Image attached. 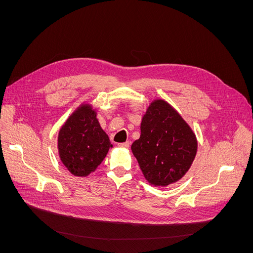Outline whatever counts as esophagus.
<instances>
[{"instance_id": "esophagus-1", "label": "esophagus", "mask_w": 253, "mask_h": 253, "mask_svg": "<svg viewBox=\"0 0 253 253\" xmlns=\"http://www.w3.org/2000/svg\"><path fill=\"white\" fill-rule=\"evenodd\" d=\"M129 145H130V142H129V141L122 142V143H118V147L121 148V149H128Z\"/></svg>"}]
</instances>
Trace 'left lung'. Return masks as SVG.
<instances>
[{
	"instance_id": "left-lung-1",
	"label": "left lung",
	"mask_w": 253,
	"mask_h": 253,
	"mask_svg": "<svg viewBox=\"0 0 253 253\" xmlns=\"http://www.w3.org/2000/svg\"><path fill=\"white\" fill-rule=\"evenodd\" d=\"M198 141L189 124L163 99L151 102L131 145L144 178L155 187L178 181L191 168Z\"/></svg>"
}]
</instances>
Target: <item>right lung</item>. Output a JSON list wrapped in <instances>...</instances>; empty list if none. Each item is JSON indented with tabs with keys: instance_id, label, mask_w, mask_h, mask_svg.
<instances>
[{
	"instance_id": "obj_1",
	"label": "right lung",
	"mask_w": 253,
	"mask_h": 253,
	"mask_svg": "<svg viewBox=\"0 0 253 253\" xmlns=\"http://www.w3.org/2000/svg\"><path fill=\"white\" fill-rule=\"evenodd\" d=\"M113 147L89 103H82L59 130L57 148L60 161L75 176L94 172Z\"/></svg>"
}]
</instances>
